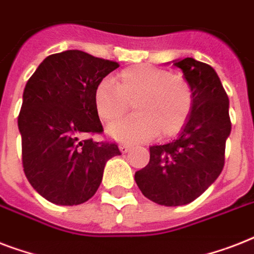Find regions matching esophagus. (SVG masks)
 <instances>
[{"instance_id":"esophagus-1","label":"esophagus","mask_w":254,"mask_h":254,"mask_svg":"<svg viewBox=\"0 0 254 254\" xmlns=\"http://www.w3.org/2000/svg\"><path fill=\"white\" fill-rule=\"evenodd\" d=\"M119 147H120V150L123 151V153H127V151L130 150L131 145H130V143H127V142H121L119 145Z\"/></svg>"}]
</instances>
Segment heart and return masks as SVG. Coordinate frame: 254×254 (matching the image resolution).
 I'll return each mask as SVG.
<instances>
[{
    "mask_svg": "<svg viewBox=\"0 0 254 254\" xmlns=\"http://www.w3.org/2000/svg\"><path fill=\"white\" fill-rule=\"evenodd\" d=\"M134 101L135 115L113 124L109 134L119 139H149L157 133L173 137L185 127L193 107L192 88L185 77L165 68L133 65L117 81L103 79L93 93L97 115L104 123L121 119Z\"/></svg>",
    "mask_w": 254,
    "mask_h": 254,
    "instance_id": "obj_1",
    "label": "heart"
}]
</instances>
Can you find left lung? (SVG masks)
<instances>
[{"mask_svg": "<svg viewBox=\"0 0 254 254\" xmlns=\"http://www.w3.org/2000/svg\"><path fill=\"white\" fill-rule=\"evenodd\" d=\"M193 93L189 121L177 139L150 147V161L134 175L141 192L157 204L175 207L199 197L220 175L231 133L229 100L215 69L186 58L174 63Z\"/></svg>", "mask_w": 254, "mask_h": 254, "instance_id": "1", "label": "left lung"}]
</instances>
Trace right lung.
<instances>
[{
  "mask_svg": "<svg viewBox=\"0 0 254 254\" xmlns=\"http://www.w3.org/2000/svg\"><path fill=\"white\" fill-rule=\"evenodd\" d=\"M119 67L117 62L67 50L46 58L26 84L18 116L23 171L34 190L54 204L91 199L108 159L121 154L116 142L84 138L104 131L93 93Z\"/></svg>",
  "mask_w": 254,
  "mask_h": 254,
  "instance_id": "obj_1",
  "label": "right lung"
}]
</instances>
